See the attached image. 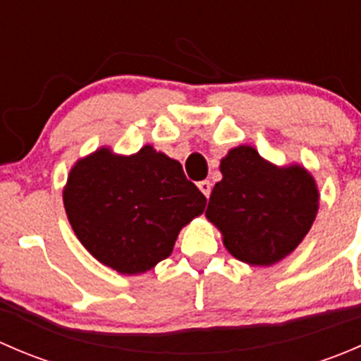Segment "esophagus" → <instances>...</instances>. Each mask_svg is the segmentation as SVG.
<instances>
[{"label": "esophagus", "instance_id": "obj_1", "mask_svg": "<svg viewBox=\"0 0 361 361\" xmlns=\"http://www.w3.org/2000/svg\"><path fill=\"white\" fill-rule=\"evenodd\" d=\"M199 188H201V192L206 195V197H209V194H211V181L209 180L199 181Z\"/></svg>", "mask_w": 361, "mask_h": 361}]
</instances>
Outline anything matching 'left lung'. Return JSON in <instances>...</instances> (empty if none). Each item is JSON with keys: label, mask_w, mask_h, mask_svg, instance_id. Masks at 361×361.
Here are the masks:
<instances>
[{"label": "left lung", "mask_w": 361, "mask_h": 361, "mask_svg": "<svg viewBox=\"0 0 361 361\" xmlns=\"http://www.w3.org/2000/svg\"><path fill=\"white\" fill-rule=\"evenodd\" d=\"M206 216L225 248L250 265H272L300 245L318 213V190L300 166L276 167L251 147L221 159Z\"/></svg>", "instance_id": "obj_1"}]
</instances>
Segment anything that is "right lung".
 <instances>
[{
  "label": "right lung",
  "mask_w": 361,
  "mask_h": 361,
  "mask_svg": "<svg viewBox=\"0 0 361 361\" xmlns=\"http://www.w3.org/2000/svg\"><path fill=\"white\" fill-rule=\"evenodd\" d=\"M64 207L92 257L137 274L169 257L180 228L202 213L206 197L178 160L152 147L130 157L101 148L71 169Z\"/></svg>",
  "instance_id": "1"
}]
</instances>
